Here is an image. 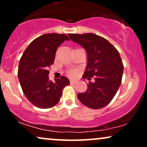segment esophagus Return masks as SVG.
Segmentation results:
<instances>
[{"instance_id": "1", "label": "esophagus", "mask_w": 147, "mask_h": 147, "mask_svg": "<svg viewBox=\"0 0 147 147\" xmlns=\"http://www.w3.org/2000/svg\"><path fill=\"white\" fill-rule=\"evenodd\" d=\"M70 84H76V81H75V80H70Z\"/></svg>"}]
</instances>
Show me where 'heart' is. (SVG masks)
Wrapping results in <instances>:
<instances>
[{"mask_svg": "<svg viewBox=\"0 0 147 147\" xmlns=\"http://www.w3.org/2000/svg\"><path fill=\"white\" fill-rule=\"evenodd\" d=\"M69 75L70 76H75L77 75V72L75 70H71V71H70V72H69Z\"/></svg>", "mask_w": 147, "mask_h": 147, "instance_id": "heart-1", "label": "heart"}]
</instances>
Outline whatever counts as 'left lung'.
<instances>
[{"instance_id": "8db88e82", "label": "left lung", "mask_w": 147, "mask_h": 147, "mask_svg": "<svg viewBox=\"0 0 147 147\" xmlns=\"http://www.w3.org/2000/svg\"><path fill=\"white\" fill-rule=\"evenodd\" d=\"M68 35L86 51L87 65L83 78L94 77L95 80L94 83L90 82L86 91L79 93L77 97L87 107L102 109L111 102L122 82L124 65L119 52L106 38L95 34Z\"/></svg>"}]
</instances>
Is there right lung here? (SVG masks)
<instances>
[{"instance_id":"1","label":"right lung","mask_w":147,"mask_h":147,"mask_svg":"<svg viewBox=\"0 0 147 147\" xmlns=\"http://www.w3.org/2000/svg\"><path fill=\"white\" fill-rule=\"evenodd\" d=\"M63 34H45L37 37L25 49L20 59L18 77L23 93L33 105L40 109L53 107L59 102L64 87L70 85L61 76L52 82L48 68L54 63L57 48L64 41Z\"/></svg>"}]
</instances>
